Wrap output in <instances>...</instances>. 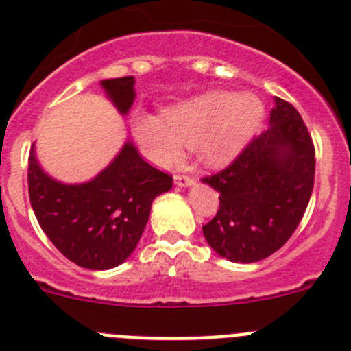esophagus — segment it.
Masks as SVG:
<instances>
[{"instance_id": "34e87169", "label": "esophagus", "mask_w": 351, "mask_h": 351, "mask_svg": "<svg viewBox=\"0 0 351 351\" xmlns=\"http://www.w3.org/2000/svg\"><path fill=\"white\" fill-rule=\"evenodd\" d=\"M173 181H176V184L181 186V188H190V186L195 184V179L191 178V176H184V173H178L176 178H173Z\"/></svg>"}]
</instances>
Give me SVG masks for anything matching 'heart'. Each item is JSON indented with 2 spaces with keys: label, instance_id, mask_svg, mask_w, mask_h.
<instances>
[{
  "label": "heart",
  "instance_id": "obj_1",
  "mask_svg": "<svg viewBox=\"0 0 351 351\" xmlns=\"http://www.w3.org/2000/svg\"><path fill=\"white\" fill-rule=\"evenodd\" d=\"M262 114V101L251 93L209 91L170 107L165 119L135 114L132 126L156 165L176 167L184 158V147H190L206 165L225 167L253 138Z\"/></svg>",
  "mask_w": 351,
  "mask_h": 351
}]
</instances>
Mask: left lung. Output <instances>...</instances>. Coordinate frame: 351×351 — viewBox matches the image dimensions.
Here are the masks:
<instances>
[{
    "mask_svg": "<svg viewBox=\"0 0 351 351\" xmlns=\"http://www.w3.org/2000/svg\"><path fill=\"white\" fill-rule=\"evenodd\" d=\"M269 128L216 176L219 209L204 237L219 256L253 263L280 250L295 232L315 182V147L295 107L274 96Z\"/></svg>",
    "mask_w": 351,
    "mask_h": 351,
    "instance_id": "8db88e82",
    "label": "left lung"
}]
</instances>
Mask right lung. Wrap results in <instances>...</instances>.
Masks as SVG:
<instances>
[{"label": "right lung", "instance_id": "obj_1", "mask_svg": "<svg viewBox=\"0 0 351 351\" xmlns=\"http://www.w3.org/2000/svg\"><path fill=\"white\" fill-rule=\"evenodd\" d=\"M100 84L119 114L126 116L135 101V77ZM27 186L31 207L51 243L80 267L107 271L137 247L151 204L172 188V178L145 163L137 147L126 141L91 181L64 184L43 172L33 144Z\"/></svg>", "mask_w": 351, "mask_h": 351}]
</instances>
